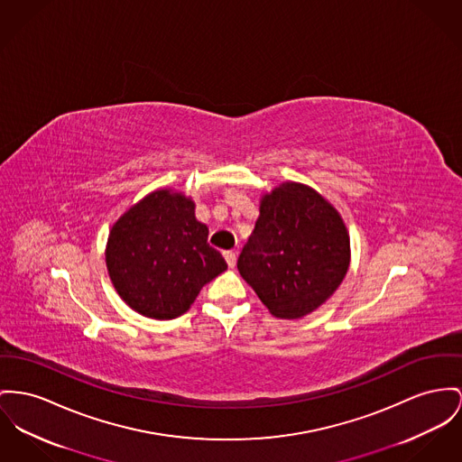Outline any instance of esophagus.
Listing matches in <instances>:
<instances>
[{"instance_id":"esophagus-1","label":"esophagus","mask_w":462,"mask_h":462,"mask_svg":"<svg viewBox=\"0 0 462 462\" xmlns=\"http://www.w3.org/2000/svg\"><path fill=\"white\" fill-rule=\"evenodd\" d=\"M224 259H226V263H227L229 268H235V266H236V254H235L233 250H226V252H224Z\"/></svg>"}]
</instances>
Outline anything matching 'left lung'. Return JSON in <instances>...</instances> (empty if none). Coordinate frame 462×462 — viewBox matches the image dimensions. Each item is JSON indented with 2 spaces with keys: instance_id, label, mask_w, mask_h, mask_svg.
Segmentation results:
<instances>
[{
  "instance_id": "1",
  "label": "left lung",
  "mask_w": 462,
  "mask_h": 462,
  "mask_svg": "<svg viewBox=\"0 0 462 462\" xmlns=\"http://www.w3.org/2000/svg\"><path fill=\"white\" fill-rule=\"evenodd\" d=\"M350 264V238L337 208L311 187L283 182L261 198L238 272L280 319L326 303Z\"/></svg>"
}]
</instances>
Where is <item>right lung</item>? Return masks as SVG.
<instances>
[{
    "label": "right lung",
    "instance_id": "right-lung-1",
    "mask_svg": "<svg viewBox=\"0 0 462 462\" xmlns=\"http://www.w3.org/2000/svg\"><path fill=\"white\" fill-rule=\"evenodd\" d=\"M108 275L127 307L151 319L185 313L205 283L227 270L208 245V227L182 192L159 189L114 224L106 244Z\"/></svg>",
    "mask_w": 462,
    "mask_h": 462
}]
</instances>
